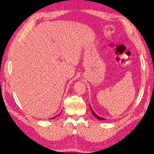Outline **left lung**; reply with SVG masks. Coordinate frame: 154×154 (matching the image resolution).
<instances>
[{"label":"left lung","instance_id":"left-lung-1","mask_svg":"<svg viewBox=\"0 0 154 154\" xmlns=\"http://www.w3.org/2000/svg\"><path fill=\"white\" fill-rule=\"evenodd\" d=\"M90 108H91V112H92V114L93 115H94L97 119H99V120H105V118H101V117H100V116H99L98 115H97V114L94 112V111L92 109L91 105H90Z\"/></svg>","mask_w":154,"mask_h":154}]
</instances>
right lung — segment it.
<instances>
[{
	"label": "right lung",
	"mask_w": 154,
	"mask_h": 154,
	"mask_svg": "<svg viewBox=\"0 0 154 154\" xmlns=\"http://www.w3.org/2000/svg\"><path fill=\"white\" fill-rule=\"evenodd\" d=\"M57 116H58V115H57ZM57 116H54V117H53V118H50V119H54V118H55L56 117H57Z\"/></svg>",
	"instance_id": "add662e5"
}]
</instances>
